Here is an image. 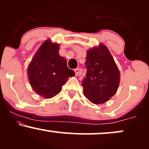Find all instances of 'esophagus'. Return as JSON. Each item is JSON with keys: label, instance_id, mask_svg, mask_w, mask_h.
Returning a JSON list of instances; mask_svg holds the SVG:
<instances>
[{"label": "esophagus", "instance_id": "obj_1", "mask_svg": "<svg viewBox=\"0 0 149 149\" xmlns=\"http://www.w3.org/2000/svg\"><path fill=\"white\" fill-rule=\"evenodd\" d=\"M75 73H76V76H78V75H79V73H80V71H79V69H76L74 70Z\"/></svg>", "mask_w": 149, "mask_h": 149}]
</instances>
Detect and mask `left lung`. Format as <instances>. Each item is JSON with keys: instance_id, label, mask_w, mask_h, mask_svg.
I'll use <instances>...</instances> for the list:
<instances>
[{"instance_id": "obj_1", "label": "left lung", "mask_w": 149, "mask_h": 149, "mask_svg": "<svg viewBox=\"0 0 149 149\" xmlns=\"http://www.w3.org/2000/svg\"><path fill=\"white\" fill-rule=\"evenodd\" d=\"M85 65L88 71L82 81L84 95L95 104L105 103L120 83L118 68L107 46L100 44L89 49Z\"/></svg>"}]
</instances>
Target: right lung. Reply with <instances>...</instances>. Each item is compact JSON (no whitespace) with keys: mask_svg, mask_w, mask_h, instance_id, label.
<instances>
[{"mask_svg":"<svg viewBox=\"0 0 149 149\" xmlns=\"http://www.w3.org/2000/svg\"><path fill=\"white\" fill-rule=\"evenodd\" d=\"M59 45L47 40L42 44L28 66L29 80L38 95L52 98L61 91L75 72L69 69L66 59L59 54Z\"/></svg>","mask_w":149,"mask_h":149,"instance_id":"right-lung-1","label":"right lung"}]
</instances>
